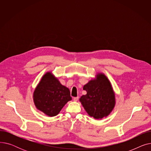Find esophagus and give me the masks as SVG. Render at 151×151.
Masks as SVG:
<instances>
[{"mask_svg":"<svg viewBox=\"0 0 151 151\" xmlns=\"http://www.w3.org/2000/svg\"><path fill=\"white\" fill-rule=\"evenodd\" d=\"M78 99H79V97H74V98H73V100H74L75 101H77L78 100Z\"/></svg>","mask_w":151,"mask_h":151,"instance_id":"esophagus-1","label":"esophagus"}]
</instances>
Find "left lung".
I'll use <instances>...</instances> for the list:
<instances>
[{
  "label": "left lung",
  "instance_id": "8db88e82",
  "mask_svg": "<svg viewBox=\"0 0 151 151\" xmlns=\"http://www.w3.org/2000/svg\"><path fill=\"white\" fill-rule=\"evenodd\" d=\"M87 92L80 99L86 111L96 119L108 116L116 104L115 93L108 78L102 73L83 86Z\"/></svg>",
  "mask_w": 151,
  "mask_h": 151
}]
</instances>
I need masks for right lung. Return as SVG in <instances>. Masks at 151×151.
<instances>
[{"label": "right lung", "instance_id": "add662e5", "mask_svg": "<svg viewBox=\"0 0 151 151\" xmlns=\"http://www.w3.org/2000/svg\"><path fill=\"white\" fill-rule=\"evenodd\" d=\"M36 108L50 117L57 116L62 108L71 100L68 88L60 84L51 72L46 73L34 92Z\"/></svg>", "mask_w": 151, "mask_h": 151}]
</instances>
